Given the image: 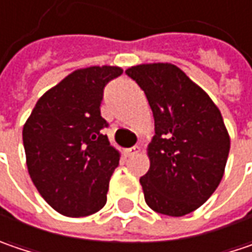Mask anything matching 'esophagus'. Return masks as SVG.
<instances>
[{"mask_svg": "<svg viewBox=\"0 0 252 252\" xmlns=\"http://www.w3.org/2000/svg\"><path fill=\"white\" fill-rule=\"evenodd\" d=\"M141 151V148L138 145H135V147H132V148H126V157H132L135 156V154H138Z\"/></svg>", "mask_w": 252, "mask_h": 252, "instance_id": "obj_1", "label": "esophagus"}]
</instances>
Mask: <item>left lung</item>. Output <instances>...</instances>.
I'll return each instance as SVG.
<instances>
[{
  "mask_svg": "<svg viewBox=\"0 0 252 252\" xmlns=\"http://www.w3.org/2000/svg\"><path fill=\"white\" fill-rule=\"evenodd\" d=\"M126 74L145 93L154 115L150 170L140 178L145 202L159 214H189L222 180L229 153L222 115L208 94L177 65L141 64Z\"/></svg>",
  "mask_w": 252,
  "mask_h": 252,
  "instance_id": "left-lung-1",
  "label": "left lung"
}]
</instances>
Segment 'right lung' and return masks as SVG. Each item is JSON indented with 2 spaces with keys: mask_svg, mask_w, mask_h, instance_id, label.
<instances>
[{
  "mask_svg": "<svg viewBox=\"0 0 252 252\" xmlns=\"http://www.w3.org/2000/svg\"><path fill=\"white\" fill-rule=\"evenodd\" d=\"M120 67L75 69L37 101L23 128L30 177L41 197L67 217H87L107 202L120 153L102 128L104 88Z\"/></svg>",
  "mask_w": 252,
  "mask_h": 252,
  "instance_id": "add662e5",
  "label": "right lung"
}]
</instances>
